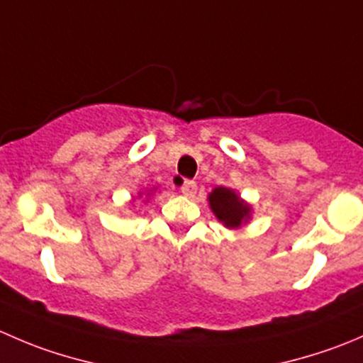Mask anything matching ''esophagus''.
Wrapping results in <instances>:
<instances>
[{"instance_id":"esophagus-1","label":"esophagus","mask_w":363,"mask_h":363,"mask_svg":"<svg viewBox=\"0 0 363 363\" xmlns=\"http://www.w3.org/2000/svg\"><path fill=\"white\" fill-rule=\"evenodd\" d=\"M181 191H182V195L193 196L196 193V182L195 181H184L181 184Z\"/></svg>"}]
</instances>
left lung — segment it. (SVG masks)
Listing matches in <instances>:
<instances>
[{
	"mask_svg": "<svg viewBox=\"0 0 363 363\" xmlns=\"http://www.w3.org/2000/svg\"><path fill=\"white\" fill-rule=\"evenodd\" d=\"M208 205L226 228H240L251 218V205L240 200V196L230 188L219 186L212 189L208 195Z\"/></svg>",
	"mask_w": 363,
	"mask_h": 363,
	"instance_id": "8db88e82",
	"label": "left lung"
}]
</instances>
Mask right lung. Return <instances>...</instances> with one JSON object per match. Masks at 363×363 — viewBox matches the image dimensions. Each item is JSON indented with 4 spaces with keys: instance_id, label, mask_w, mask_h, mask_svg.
Here are the masks:
<instances>
[{
    "instance_id": "obj_1",
    "label": "right lung",
    "mask_w": 363,
    "mask_h": 363,
    "mask_svg": "<svg viewBox=\"0 0 363 363\" xmlns=\"http://www.w3.org/2000/svg\"><path fill=\"white\" fill-rule=\"evenodd\" d=\"M140 195H142V193H140Z\"/></svg>"
}]
</instances>
